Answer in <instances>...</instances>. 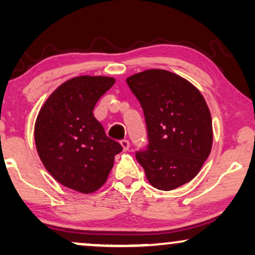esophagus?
I'll return each mask as SVG.
<instances>
[{
	"mask_svg": "<svg viewBox=\"0 0 255 255\" xmlns=\"http://www.w3.org/2000/svg\"><path fill=\"white\" fill-rule=\"evenodd\" d=\"M121 145L124 151H128V149L130 148V142H128V139H123V140H121Z\"/></svg>",
	"mask_w": 255,
	"mask_h": 255,
	"instance_id": "34e87169",
	"label": "esophagus"
}]
</instances>
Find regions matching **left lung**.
Segmentation results:
<instances>
[{
    "mask_svg": "<svg viewBox=\"0 0 255 255\" xmlns=\"http://www.w3.org/2000/svg\"><path fill=\"white\" fill-rule=\"evenodd\" d=\"M144 111L148 145L135 158L153 187L172 190L197 175L212 147V121L204 97L186 79L147 69L127 79Z\"/></svg>",
    "mask_w": 255,
    "mask_h": 255,
    "instance_id": "8db88e82",
    "label": "left lung"
}]
</instances>
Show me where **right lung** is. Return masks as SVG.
<instances>
[{"mask_svg": "<svg viewBox=\"0 0 255 255\" xmlns=\"http://www.w3.org/2000/svg\"><path fill=\"white\" fill-rule=\"evenodd\" d=\"M109 76L81 75L59 86L41 107L34 141L45 168L59 183L82 194L106 183L120 142L94 117L97 101L114 86Z\"/></svg>", "mask_w": 255, "mask_h": 255, "instance_id": "1", "label": "right lung"}]
</instances>
